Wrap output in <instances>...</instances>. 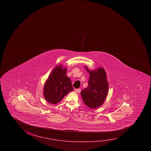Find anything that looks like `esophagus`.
I'll return each instance as SVG.
<instances>
[{"mask_svg":"<svg viewBox=\"0 0 151 151\" xmlns=\"http://www.w3.org/2000/svg\"><path fill=\"white\" fill-rule=\"evenodd\" d=\"M75 91L76 93H79V92L81 91V89H75Z\"/></svg>","mask_w":151,"mask_h":151,"instance_id":"obj_1","label":"esophagus"}]
</instances>
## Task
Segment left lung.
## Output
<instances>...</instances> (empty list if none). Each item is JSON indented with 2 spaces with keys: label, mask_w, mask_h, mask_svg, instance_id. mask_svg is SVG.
Masks as SVG:
<instances>
[{
  "label": "left lung",
  "mask_w": 151,
  "mask_h": 151,
  "mask_svg": "<svg viewBox=\"0 0 151 151\" xmlns=\"http://www.w3.org/2000/svg\"><path fill=\"white\" fill-rule=\"evenodd\" d=\"M85 68L89 74L88 86L81 91V95L87 106L96 109L103 104L108 94L106 73L103 67L94 70H90L86 66Z\"/></svg>",
  "instance_id": "left-lung-1"
}]
</instances>
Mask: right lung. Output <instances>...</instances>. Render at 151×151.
<instances>
[{
    "mask_svg": "<svg viewBox=\"0 0 151 151\" xmlns=\"http://www.w3.org/2000/svg\"><path fill=\"white\" fill-rule=\"evenodd\" d=\"M66 72V67H63L62 65H57L45 83L44 96L50 104L59 103L68 93L73 91L71 80L67 76Z\"/></svg>",
    "mask_w": 151,
    "mask_h": 151,
    "instance_id": "right-lung-1",
    "label": "right lung"
}]
</instances>
